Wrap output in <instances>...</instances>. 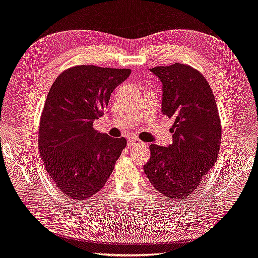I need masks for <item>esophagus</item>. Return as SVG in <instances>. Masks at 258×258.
<instances>
[{"label":"esophagus","instance_id":"esophagus-1","mask_svg":"<svg viewBox=\"0 0 258 258\" xmlns=\"http://www.w3.org/2000/svg\"><path fill=\"white\" fill-rule=\"evenodd\" d=\"M128 146L131 147H136V146H144V143L142 141H140L139 139H136V137H131L128 140Z\"/></svg>","mask_w":258,"mask_h":258}]
</instances>
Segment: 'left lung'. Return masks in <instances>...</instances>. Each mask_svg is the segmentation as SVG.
Returning <instances> with one entry per match:
<instances>
[{"label":"left lung","instance_id":"8db88e82","mask_svg":"<svg viewBox=\"0 0 258 258\" xmlns=\"http://www.w3.org/2000/svg\"><path fill=\"white\" fill-rule=\"evenodd\" d=\"M163 85L161 112L175 118L172 144H152L144 166L153 187L168 199H185L214 166L221 122L212 90L200 71L175 62L151 69Z\"/></svg>","mask_w":258,"mask_h":258}]
</instances>
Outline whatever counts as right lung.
Masks as SVG:
<instances>
[{
  "label": "right lung",
  "mask_w": 258,
  "mask_h": 258,
  "mask_svg": "<svg viewBox=\"0 0 258 258\" xmlns=\"http://www.w3.org/2000/svg\"><path fill=\"white\" fill-rule=\"evenodd\" d=\"M131 69L76 66L57 77L41 112L38 144L41 159L58 189L75 200L98 194L126 146L124 137L99 133L93 122Z\"/></svg>",
  "instance_id": "add662e5"
}]
</instances>
